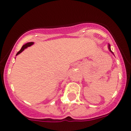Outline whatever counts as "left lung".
<instances>
[{
	"instance_id": "left-lung-1",
	"label": "left lung",
	"mask_w": 131,
	"mask_h": 131,
	"mask_svg": "<svg viewBox=\"0 0 131 131\" xmlns=\"http://www.w3.org/2000/svg\"><path fill=\"white\" fill-rule=\"evenodd\" d=\"M107 47H108V49H109V50H110V51L112 53V54H113V55H114L113 52H112V50H111V46H110V44H108V45H107Z\"/></svg>"
}]
</instances>
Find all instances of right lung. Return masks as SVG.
<instances>
[{"mask_svg": "<svg viewBox=\"0 0 131 131\" xmlns=\"http://www.w3.org/2000/svg\"><path fill=\"white\" fill-rule=\"evenodd\" d=\"M34 44V42H29V43H25V45H24L22 46V47L21 48V49H20V51H18L17 52V54H16V56L18 55L19 54H20L21 52H22L23 51H24V50H25V49H27V47H30L31 45H32Z\"/></svg>", "mask_w": 131, "mask_h": 131, "instance_id": "1", "label": "right lung"}]
</instances>
